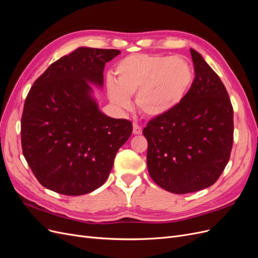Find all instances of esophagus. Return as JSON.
<instances>
[{"instance_id": "1", "label": "esophagus", "mask_w": 258, "mask_h": 258, "mask_svg": "<svg viewBox=\"0 0 258 258\" xmlns=\"http://www.w3.org/2000/svg\"><path fill=\"white\" fill-rule=\"evenodd\" d=\"M132 131H134V135H141L142 134V128L139 123L135 122L134 123V130H132Z\"/></svg>"}]
</instances>
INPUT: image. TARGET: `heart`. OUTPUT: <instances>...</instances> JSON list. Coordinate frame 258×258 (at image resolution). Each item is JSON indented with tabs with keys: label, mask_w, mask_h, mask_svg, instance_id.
<instances>
[{
	"label": "heart",
	"mask_w": 258,
	"mask_h": 258,
	"mask_svg": "<svg viewBox=\"0 0 258 258\" xmlns=\"http://www.w3.org/2000/svg\"><path fill=\"white\" fill-rule=\"evenodd\" d=\"M117 83L107 81V93L120 110L130 107L129 97L137 92L138 110L148 117L165 115L182 102L194 81L186 60L162 54L134 53L115 68Z\"/></svg>",
	"instance_id": "1"
}]
</instances>
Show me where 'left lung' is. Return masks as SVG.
<instances>
[{"label": "left lung", "mask_w": 258, "mask_h": 258, "mask_svg": "<svg viewBox=\"0 0 258 258\" xmlns=\"http://www.w3.org/2000/svg\"><path fill=\"white\" fill-rule=\"evenodd\" d=\"M195 80L174 110L143 129L153 181L174 194L213 185L227 165L233 143V108L218 75L190 49Z\"/></svg>", "instance_id": "left-lung-1"}]
</instances>
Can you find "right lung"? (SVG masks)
<instances>
[{
    "label": "right lung",
    "mask_w": 258,
    "mask_h": 258,
    "mask_svg": "<svg viewBox=\"0 0 258 258\" xmlns=\"http://www.w3.org/2000/svg\"><path fill=\"white\" fill-rule=\"evenodd\" d=\"M118 49L80 47L54 61L31 87L21 116V146L44 187L80 196L102 186L132 122L101 113L90 84L102 86Z\"/></svg>",
    "instance_id": "obj_1"
}]
</instances>
